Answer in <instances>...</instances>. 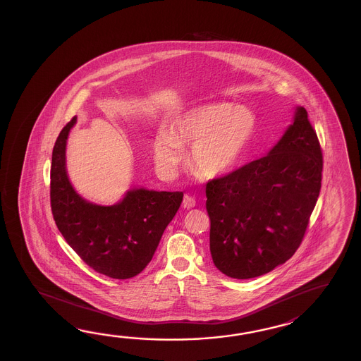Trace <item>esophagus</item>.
<instances>
[{"mask_svg": "<svg viewBox=\"0 0 361 361\" xmlns=\"http://www.w3.org/2000/svg\"><path fill=\"white\" fill-rule=\"evenodd\" d=\"M183 205L184 209H192V207L196 205V200L193 199L192 196H188V195H185L183 199Z\"/></svg>", "mask_w": 361, "mask_h": 361, "instance_id": "34e87169", "label": "esophagus"}]
</instances>
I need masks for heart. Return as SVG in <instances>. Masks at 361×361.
<instances>
[{"label":"heart","mask_w":361,"mask_h":361,"mask_svg":"<svg viewBox=\"0 0 361 361\" xmlns=\"http://www.w3.org/2000/svg\"><path fill=\"white\" fill-rule=\"evenodd\" d=\"M258 130L250 109L231 103H210L178 115L168 133L154 139L156 165L173 173L182 160L180 147L190 148L192 169L205 178L222 177L241 161Z\"/></svg>","instance_id":"b5f03b06"}]
</instances>
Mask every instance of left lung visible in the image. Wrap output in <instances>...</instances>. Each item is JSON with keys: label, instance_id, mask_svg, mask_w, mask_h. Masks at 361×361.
Masks as SVG:
<instances>
[{"label": "left lung", "instance_id": "left-lung-1", "mask_svg": "<svg viewBox=\"0 0 361 361\" xmlns=\"http://www.w3.org/2000/svg\"><path fill=\"white\" fill-rule=\"evenodd\" d=\"M322 152L308 114L269 154L207 183L210 253L232 279H253L292 258L322 188Z\"/></svg>", "mask_w": 361, "mask_h": 361}]
</instances>
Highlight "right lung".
<instances>
[{
    "label": "right lung",
    "mask_w": 361,
    "mask_h": 361,
    "mask_svg": "<svg viewBox=\"0 0 361 361\" xmlns=\"http://www.w3.org/2000/svg\"><path fill=\"white\" fill-rule=\"evenodd\" d=\"M73 117L58 135L50 169V205L68 245L98 274L125 280L137 276L154 257L162 233L180 207L183 192L131 190L112 207L77 195L66 171V143Z\"/></svg>",
    "instance_id": "right-lung-1"
}]
</instances>
